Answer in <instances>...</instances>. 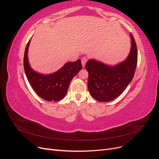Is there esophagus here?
I'll use <instances>...</instances> for the list:
<instances>
[{"instance_id":"1","label":"esophagus","mask_w":159,"mask_h":159,"mask_svg":"<svg viewBox=\"0 0 159 159\" xmlns=\"http://www.w3.org/2000/svg\"><path fill=\"white\" fill-rule=\"evenodd\" d=\"M87 61H88V58L86 57H83L82 58H81V64H82L83 68H84L85 67V63L87 62Z\"/></svg>"}]
</instances>
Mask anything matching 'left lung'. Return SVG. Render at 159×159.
<instances>
[{
	"label": "left lung",
	"instance_id": "8db88e82",
	"mask_svg": "<svg viewBox=\"0 0 159 159\" xmlns=\"http://www.w3.org/2000/svg\"><path fill=\"white\" fill-rule=\"evenodd\" d=\"M131 49L128 57L115 66L89 60L85 64L89 74L88 88L92 97L98 102H111L121 95L131 83L137 64V49L131 34Z\"/></svg>",
	"mask_w": 159,
	"mask_h": 159
}]
</instances>
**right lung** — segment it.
I'll return each mask as SVG.
<instances>
[{
  "instance_id": "right-lung-1",
  "label": "right lung",
  "mask_w": 159,
  "mask_h": 159,
  "mask_svg": "<svg viewBox=\"0 0 159 159\" xmlns=\"http://www.w3.org/2000/svg\"><path fill=\"white\" fill-rule=\"evenodd\" d=\"M30 40L26 45L24 56V68L28 81L32 89L40 98L49 102H57L63 99L71 81L82 68L81 60L67 62L61 69L51 74L44 75L33 70L28 59V50Z\"/></svg>"
}]
</instances>
